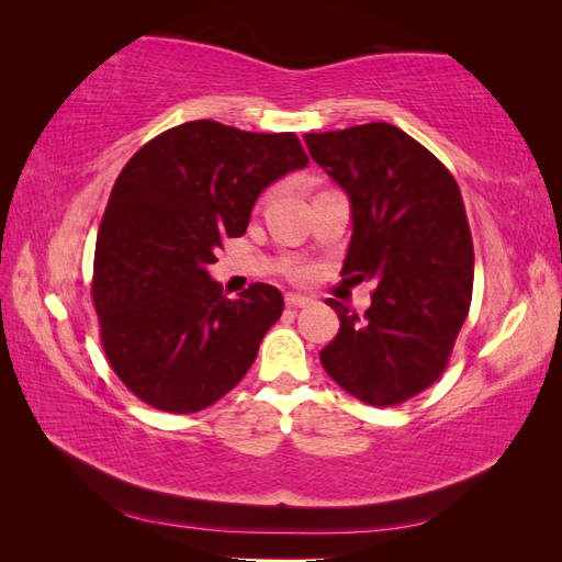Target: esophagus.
I'll use <instances>...</instances> for the list:
<instances>
[{"instance_id": "esophagus-1", "label": "esophagus", "mask_w": 562, "mask_h": 562, "mask_svg": "<svg viewBox=\"0 0 562 562\" xmlns=\"http://www.w3.org/2000/svg\"><path fill=\"white\" fill-rule=\"evenodd\" d=\"M285 305H289V307H307V305H313V297L289 293V295H285Z\"/></svg>"}]
</instances>
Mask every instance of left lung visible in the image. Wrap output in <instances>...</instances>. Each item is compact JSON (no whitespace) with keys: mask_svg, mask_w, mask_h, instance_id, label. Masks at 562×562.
<instances>
[{"mask_svg":"<svg viewBox=\"0 0 562 562\" xmlns=\"http://www.w3.org/2000/svg\"><path fill=\"white\" fill-rule=\"evenodd\" d=\"M305 144L351 204L341 273L378 283L363 317L329 297L341 327L319 360L360 402L402 404L442 375L469 315L473 245L461 192L394 124L305 134Z\"/></svg>","mask_w":562,"mask_h":562,"instance_id":"left-lung-1","label":"left lung"}]
</instances>
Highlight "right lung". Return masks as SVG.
<instances>
[{"label":"right lung","instance_id":"add662e5","mask_svg":"<svg viewBox=\"0 0 562 562\" xmlns=\"http://www.w3.org/2000/svg\"><path fill=\"white\" fill-rule=\"evenodd\" d=\"M307 166L297 136L184 122L136 151L98 231L93 303L117 378L168 414L211 406L252 368L283 295L252 283L221 295L209 277L269 184Z\"/></svg>","mask_w":562,"mask_h":562}]
</instances>
